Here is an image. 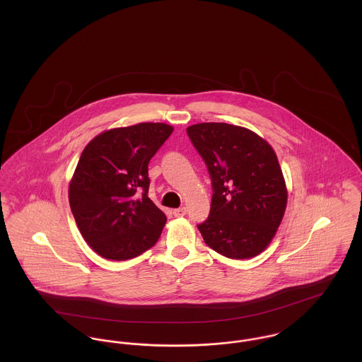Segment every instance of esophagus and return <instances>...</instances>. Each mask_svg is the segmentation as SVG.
<instances>
[{
	"label": "esophagus",
	"instance_id": "1",
	"mask_svg": "<svg viewBox=\"0 0 362 362\" xmlns=\"http://www.w3.org/2000/svg\"><path fill=\"white\" fill-rule=\"evenodd\" d=\"M173 214H174L175 217H182V216H185V214H187V207H178V209H174V210H173Z\"/></svg>",
	"mask_w": 362,
	"mask_h": 362
}]
</instances>
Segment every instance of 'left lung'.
Listing matches in <instances>:
<instances>
[{
    "label": "left lung",
    "mask_w": 362,
    "mask_h": 362,
    "mask_svg": "<svg viewBox=\"0 0 362 362\" xmlns=\"http://www.w3.org/2000/svg\"><path fill=\"white\" fill-rule=\"evenodd\" d=\"M206 163L213 198L198 228L230 259L254 258L272 243L287 207V187L273 148L254 131L226 122L187 128Z\"/></svg>",
    "instance_id": "left-lung-1"
}]
</instances>
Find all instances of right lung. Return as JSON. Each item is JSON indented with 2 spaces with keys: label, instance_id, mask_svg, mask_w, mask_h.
<instances>
[{
  "label": "right lung",
  "instance_id": "obj_1",
  "mask_svg": "<svg viewBox=\"0 0 362 362\" xmlns=\"http://www.w3.org/2000/svg\"><path fill=\"white\" fill-rule=\"evenodd\" d=\"M173 131L141 122L107 129L85 146L68 198L83 240L102 258H136L157 243L167 217L148 197V165Z\"/></svg>",
  "mask_w": 362,
  "mask_h": 362
}]
</instances>
